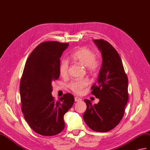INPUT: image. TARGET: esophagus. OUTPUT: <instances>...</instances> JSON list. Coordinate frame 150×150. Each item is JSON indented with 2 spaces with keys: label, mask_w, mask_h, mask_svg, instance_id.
I'll return each instance as SVG.
<instances>
[{
  "label": "esophagus",
  "mask_w": 150,
  "mask_h": 150,
  "mask_svg": "<svg viewBox=\"0 0 150 150\" xmlns=\"http://www.w3.org/2000/svg\"><path fill=\"white\" fill-rule=\"evenodd\" d=\"M75 102H81V101H82V99L78 96H76L75 97Z\"/></svg>",
  "instance_id": "1"
}]
</instances>
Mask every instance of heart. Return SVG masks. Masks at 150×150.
<instances>
[{
  "label": "heart",
  "mask_w": 150,
  "mask_h": 150,
  "mask_svg": "<svg viewBox=\"0 0 150 150\" xmlns=\"http://www.w3.org/2000/svg\"><path fill=\"white\" fill-rule=\"evenodd\" d=\"M72 60L78 62L79 64L86 67L89 71H95L98 66V62L96 60V54L95 52L86 47L79 48L71 55ZM59 74L62 77L68 75V61L62 60L59 67ZM88 82L86 79H82L79 81H73L69 84V88L72 91L75 93H80L82 90L88 86Z\"/></svg>",
  "instance_id": "1"
}]
</instances>
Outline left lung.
I'll return each mask as SVG.
<instances>
[{"label": "left lung", "mask_w": 150, "mask_h": 150, "mask_svg": "<svg viewBox=\"0 0 150 150\" xmlns=\"http://www.w3.org/2000/svg\"><path fill=\"white\" fill-rule=\"evenodd\" d=\"M93 42L102 57L97 82L91 87V93L100 100L93 105L90 100H84L87 109L83 119L93 130L106 132L123 118L128 99V78L120 55L112 45L103 40Z\"/></svg>", "instance_id": "left-lung-1"}]
</instances>
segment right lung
<instances>
[{"instance_id":"right-lung-1","label":"right lung","mask_w":150,"mask_h":150,"mask_svg":"<svg viewBox=\"0 0 150 150\" xmlns=\"http://www.w3.org/2000/svg\"><path fill=\"white\" fill-rule=\"evenodd\" d=\"M68 43L45 41L28 57L20 84L22 111L32 129L41 135L60 133L65 127L64 116L74 103V96L64 94L55 102L52 83L59 78V67Z\"/></svg>"}]
</instances>
